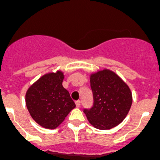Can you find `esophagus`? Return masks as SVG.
I'll return each instance as SVG.
<instances>
[{
  "instance_id": "1",
  "label": "esophagus",
  "mask_w": 160,
  "mask_h": 160,
  "mask_svg": "<svg viewBox=\"0 0 160 160\" xmlns=\"http://www.w3.org/2000/svg\"><path fill=\"white\" fill-rule=\"evenodd\" d=\"M80 103H81V102H80V100H77V101H76V105H77V108L80 107Z\"/></svg>"
}]
</instances>
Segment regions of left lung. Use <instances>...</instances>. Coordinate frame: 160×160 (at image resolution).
<instances>
[{"label": "left lung", "mask_w": 160, "mask_h": 160, "mask_svg": "<svg viewBox=\"0 0 160 160\" xmlns=\"http://www.w3.org/2000/svg\"><path fill=\"white\" fill-rule=\"evenodd\" d=\"M90 85L93 103L90 108H83L88 120L96 128L107 130L123 121L132 103L128 86L109 70L92 74Z\"/></svg>", "instance_id": "8db88e82"}]
</instances>
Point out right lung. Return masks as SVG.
<instances>
[{"instance_id":"1","label":"right lung","mask_w":160,"mask_h":160,"mask_svg":"<svg viewBox=\"0 0 160 160\" xmlns=\"http://www.w3.org/2000/svg\"><path fill=\"white\" fill-rule=\"evenodd\" d=\"M61 72L48 73L27 91L26 106L32 119L41 126L54 129L76 107L69 92L63 87Z\"/></svg>"}]
</instances>
